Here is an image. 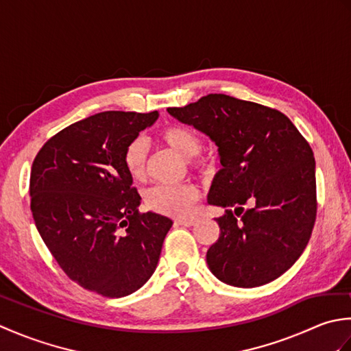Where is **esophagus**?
Wrapping results in <instances>:
<instances>
[{"mask_svg": "<svg viewBox=\"0 0 351 351\" xmlns=\"http://www.w3.org/2000/svg\"><path fill=\"white\" fill-rule=\"evenodd\" d=\"M196 221H197V219H178L175 223L181 226H193V225H196Z\"/></svg>", "mask_w": 351, "mask_h": 351, "instance_id": "34e87169", "label": "esophagus"}]
</instances>
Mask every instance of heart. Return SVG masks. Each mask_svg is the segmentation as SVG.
Segmentation results:
<instances>
[{
	"instance_id": "heart-1",
	"label": "heart",
	"mask_w": 351,
	"mask_h": 351,
	"mask_svg": "<svg viewBox=\"0 0 351 351\" xmlns=\"http://www.w3.org/2000/svg\"><path fill=\"white\" fill-rule=\"evenodd\" d=\"M164 145L187 160L195 156L202 149V140L195 131L184 125H170L160 132ZM147 147L145 140L136 138L128 143L123 152V164L128 175L134 181L141 182L146 178ZM200 161H191L193 167H200ZM199 199V191L191 184L180 185H155L145 195V204L155 213L166 215H184L191 211Z\"/></svg>"
}]
</instances>
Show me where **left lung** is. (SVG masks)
<instances>
[{
    "instance_id": "8db88e82",
    "label": "left lung",
    "mask_w": 351,
    "mask_h": 351,
    "mask_svg": "<svg viewBox=\"0 0 351 351\" xmlns=\"http://www.w3.org/2000/svg\"><path fill=\"white\" fill-rule=\"evenodd\" d=\"M219 149L208 204L225 208L220 237L206 252L219 280L255 288L278 279L300 258L317 215L314 152L280 111L211 93L167 108Z\"/></svg>"
}]
</instances>
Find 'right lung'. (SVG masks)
I'll return each mask as SVG.
<instances>
[{
    "label": "right lung",
    "instance_id": "obj_1",
    "mask_svg": "<svg viewBox=\"0 0 351 351\" xmlns=\"http://www.w3.org/2000/svg\"><path fill=\"white\" fill-rule=\"evenodd\" d=\"M156 119L158 111L93 114L51 137L32 166V213L43 243L73 282L110 299L145 285L173 225L138 213L141 197L123 164L125 147Z\"/></svg>",
    "mask_w": 351,
    "mask_h": 351
}]
</instances>
